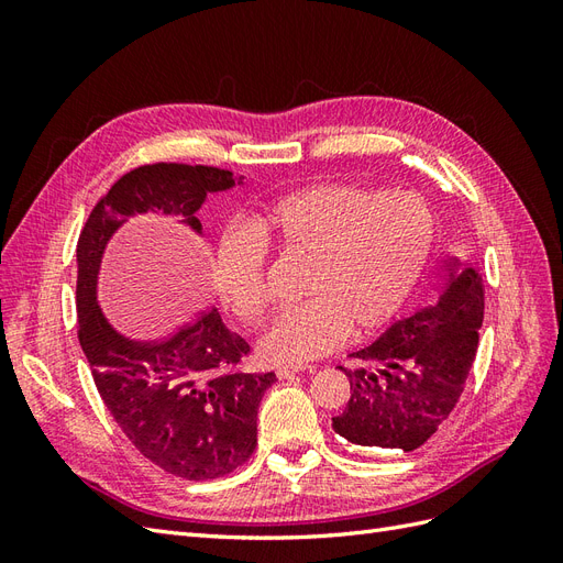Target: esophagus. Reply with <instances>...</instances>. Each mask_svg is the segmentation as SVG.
I'll use <instances>...</instances> for the list:
<instances>
[{"label":"esophagus","instance_id":"obj_1","mask_svg":"<svg viewBox=\"0 0 563 563\" xmlns=\"http://www.w3.org/2000/svg\"><path fill=\"white\" fill-rule=\"evenodd\" d=\"M300 371H308V368H302V366H279L277 368V378L279 380H291V378H296Z\"/></svg>","mask_w":563,"mask_h":563}]
</instances>
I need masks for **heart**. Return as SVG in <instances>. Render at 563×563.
<instances>
[{"label":"heart","mask_w":563,"mask_h":563,"mask_svg":"<svg viewBox=\"0 0 563 563\" xmlns=\"http://www.w3.org/2000/svg\"><path fill=\"white\" fill-rule=\"evenodd\" d=\"M434 218L413 192H378L347 183H319L272 201L249 230L218 240L211 282L240 321L265 310V249L308 258L300 294L308 300L279 312L258 338L267 364L300 366L356 333L378 331L411 298L430 258Z\"/></svg>","instance_id":"heart-1"}]
</instances>
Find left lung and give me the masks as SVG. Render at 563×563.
I'll return each mask as SVG.
<instances>
[{"instance_id": "8db88e82", "label": "left lung", "mask_w": 563, "mask_h": 563, "mask_svg": "<svg viewBox=\"0 0 563 563\" xmlns=\"http://www.w3.org/2000/svg\"><path fill=\"white\" fill-rule=\"evenodd\" d=\"M484 279L467 263L446 265L434 305L397 321L352 352L350 401L333 430L368 451H416L455 408L479 345Z\"/></svg>"}]
</instances>
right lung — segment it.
Returning a JSON list of instances; mask_svg holds the SVG:
<instances>
[{
    "label": "right lung",
    "mask_w": 563,
    "mask_h": 563,
    "mask_svg": "<svg viewBox=\"0 0 563 563\" xmlns=\"http://www.w3.org/2000/svg\"><path fill=\"white\" fill-rule=\"evenodd\" d=\"M228 168L145 164L119 178L96 201L77 242V338L100 399L150 463L187 482L234 472L258 444V406L275 373L232 371L249 343L225 329L218 310L162 343H131L112 331L96 302L106 244L133 213L157 209L201 230L207 192L234 185Z\"/></svg>",
    "instance_id": "1"
}]
</instances>
